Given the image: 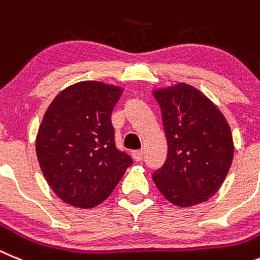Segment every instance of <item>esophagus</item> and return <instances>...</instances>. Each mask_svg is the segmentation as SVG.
<instances>
[{"mask_svg": "<svg viewBox=\"0 0 260 260\" xmlns=\"http://www.w3.org/2000/svg\"><path fill=\"white\" fill-rule=\"evenodd\" d=\"M132 157L135 158V161H136V162L143 161L144 152H143V150H133V152H132Z\"/></svg>", "mask_w": 260, "mask_h": 260, "instance_id": "1", "label": "esophagus"}]
</instances>
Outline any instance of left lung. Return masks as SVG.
Instances as JSON below:
<instances>
[{"instance_id": "obj_1", "label": "left lung", "mask_w": 260, "mask_h": 260, "mask_svg": "<svg viewBox=\"0 0 260 260\" xmlns=\"http://www.w3.org/2000/svg\"><path fill=\"white\" fill-rule=\"evenodd\" d=\"M168 139V157L153 173L159 192L178 207L217 192L233 161V136L224 115L195 87L179 83L154 91Z\"/></svg>"}]
</instances>
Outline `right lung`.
Returning <instances> with one entry per match:
<instances>
[{
  "instance_id": "1",
  "label": "right lung",
  "mask_w": 260,
  "mask_h": 260,
  "mask_svg": "<svg viewBox=\"0 0 260 260\" xmlns=\"http://www.w3.org/2000/svg\"><path fill=\"white\" fill-rule=\"evenodd\" d=\"M123 89L83 81L49 105L36 137L43 175L62 202L92 208L111 195L133 164L115 144L111 114Z\"/></svg>"
}]
</instances>
